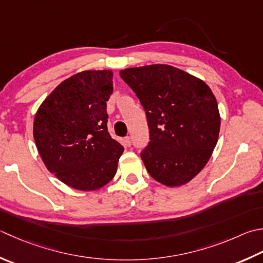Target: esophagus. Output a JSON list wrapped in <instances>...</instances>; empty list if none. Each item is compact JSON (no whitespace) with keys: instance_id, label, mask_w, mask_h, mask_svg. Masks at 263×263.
<instances>
[{"instance_id":"34e87169","label":"esophagus","mask_w":263,"mask_h":263,"mask_svg":"<svg viewBox=\"0 0 263 263\" xmlns=\"http://www.w3.org/2000/svg\"><path fill=\"white\" fill-rule=\"evenodd\" d=\"M124 143H125L126 147H130V146H131V138H130V137H125Z\"/></svg>"}]
</instances>
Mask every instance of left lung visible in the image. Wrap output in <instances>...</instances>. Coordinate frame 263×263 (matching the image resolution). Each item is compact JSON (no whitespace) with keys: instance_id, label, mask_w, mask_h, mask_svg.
Masks as SVG:
<instances>
[{"instance_id":"left-lung-1","label":"left lung","mask_w":263,"mask_h":263,"mask_svg":"<svg viewBox=\"0 0 263 263\" xmlns=\"http://www.w3.org/2000/svg\"><path fill=\"white\" fill-rule=\"evenodd\" d=\"M146 111L151 141L140 156L159 183L179 187L202 171L217 145L220 112L204 81L170 65L120 71Z\"/></svg>"}]
</instances>
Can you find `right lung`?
<instances>
[{"instance_id":"1","label":"right lung","mask_w":263,"mask_h":263,"mask_svg":"<svg viewBox=\"0 0 263 263\" xmlns=\"http://www.w3.org/2000/svg\"><path fill=\"white\" fill-rule=\"evenodd\" d=\"M111 93V70H84L61 82L36 111L40 156L67 186L91 192L115 177L124 148L107 130Z\"/></svg>"}]
</instances>
